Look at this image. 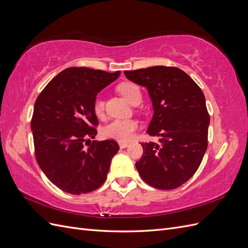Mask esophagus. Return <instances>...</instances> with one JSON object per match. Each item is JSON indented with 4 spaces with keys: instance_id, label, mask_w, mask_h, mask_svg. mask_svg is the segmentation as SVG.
I'll return each mask as SVG.
<instances>
[{
    "instance_id": "34e87169",
    "label": "esophagus",
    "mask_w": 248,
    "mask_h": 248,
    "mask_svg": "<svg viewBox=\"0 0 248 248\" xmlns=\"http://www.w3.org/2000/svg\"><path fill=\"white\" fill-rule=\"evenodd\" d=\"M119 146H120V148H121V149H124V148L128 147L129 144H128V142H119Z\"/></svg>"
}]
</instances>
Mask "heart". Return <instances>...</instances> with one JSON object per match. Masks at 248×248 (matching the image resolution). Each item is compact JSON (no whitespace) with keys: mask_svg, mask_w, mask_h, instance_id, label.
<instances>
[{"mask_svg":"<svg viewBox=\"0 0 248 248\" xmlns=\"http://www.w3.org/2000/svg\"><path fill=\"white\" fill-rule=\"evenodd\" d=\"M119 91L133 106H138L141 101L142 95L140 87L133 82H123L118 87ZM106 103L102 97H97L94 101V111L97 117H103ZM139 128V123L134 119H116L103 127L102 134L107 139L118 141H129Z\"/></svg>","mask_w":248,"mask_h":248,"instance_id":"obj_1","label":"heart"}]
</instances>
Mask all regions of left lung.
Wrapping results in <instances>:
<instances>
[{
    "mask_svg": "<svg viewBox=\"0 0 248 248\" xmlns=\"http://www.w3.org/2000/svg\"><path fill=\"white\" fill-rule=\"evenodd\" d=\"M126 78L148 89L154 115L147 133L159 142H141L136 167L155 188H178L194 175L208 147L210 117L205 96L188 74L177 67L153 66L124 71Z\"/></svg>",
    "mask_w": 248,
    "mask_h": 248,
    "instance_id": "left-lung-1",
    "label": "left lung"
}]
</instances>
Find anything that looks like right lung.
Here are the masks:
<instances>
[{"label": "right lung", "instance_id": "right-lung-1", "mask_svg": "<svg viewBox=\"0 0 248 248\" xmlns=\"http://www.w3.org/2000/svg\"><path fill=\"white\" fill-rule=\"evenodd\" d=\"M109 73L87 67L60 72L37 97L31 120L35 157L51 183L72 194L91 192L104 183L119 151L114 140H90L97 134V93L116 80Z\"/></svg>", "mask_w": 248, "mask_h": 248}]
</instances>
